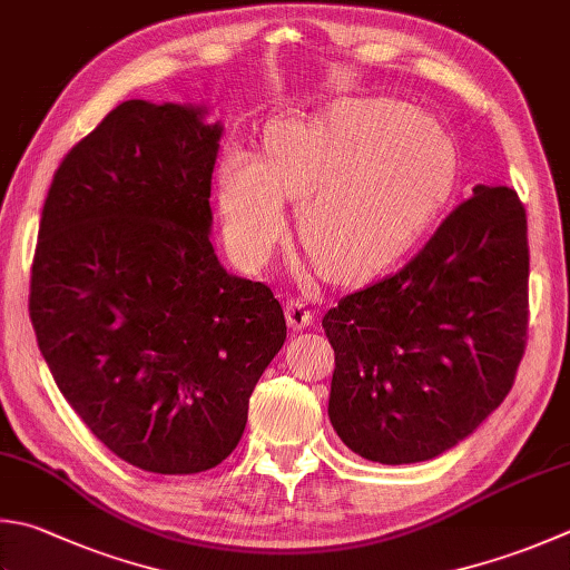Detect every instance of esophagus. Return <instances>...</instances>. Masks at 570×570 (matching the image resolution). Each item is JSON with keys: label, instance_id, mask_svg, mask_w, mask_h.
<instances>
[{"label": "esophagus", "instance_id": "1", "mask_svg": "<svg viewBox=\"0 0 570 570\" xmlns=\"http://www.w3.org/2000/svg\"><path fill=\"white\" fill-rule=\"evenodd\" d=\"M285 315H287L289 327H295V330H305L313 325V320H315V313L307 307V299H303V297H289Z\"/></svg>", "mask_w": 570, "mask_h": 570}]
</instances>
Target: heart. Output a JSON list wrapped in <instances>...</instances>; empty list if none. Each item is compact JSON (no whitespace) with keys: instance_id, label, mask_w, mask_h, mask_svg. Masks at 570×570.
<instances>
[{"instance_id":"obj_1","label":"heart","mask_w":570,"mask_h":570,"mask_svg":"<svg viewBox=\"0 0 570 570\" xmlns=\"http://www.w3.org/2000/svg\"><path fill=\"white\" fill-rule=\"evenodd\" d=\"M456 180L442 126L392 99H345L265 131V164L233 148L218 170L225 233L261 263L283 238L285 198H305L299 238L332 281L382 271L419 240Z\"/></svg>"}]
</instances>
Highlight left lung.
Returning a JSON list of instances; mask_svg holds the SVG:
<instances>
[{
    "label": "left lung",
    "instance_id": "obj_1",
    "mask_svg": "<svg viewBox=\"0 0 570 570\" xmlns=\"http://www.w3.org/2000/svg\"><path fill=\"white\" fill-rule=\"evenodd\" d=\"M525 208L476 186L402 271L327 309L330 422L354 454L426 461L507 400L529 340Z\"/></svg>",
    "mask_w": 570,
    "mask_h": 570
}]
</instances>
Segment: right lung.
Returning <instances> with one entry per match:
<instances>
[{
  "mask_svg": "<svg viewBox=\"0 0 570 570\" xmlns=\"http://www.w3.org/2000/svg\"><path fill=\"white\" fill-rule=\"evenodd\" d=\"M220 131L193 106L118 104L63 156L41 210L39 350L91 434L154 474L230 456L287 335L273 289L213 250Z\"/></svg>",
  "mask_w": 570,
  "mask_h": 570,
  "instance_id": "obj_1",
  "label": "right lung"
}]
</instances>
